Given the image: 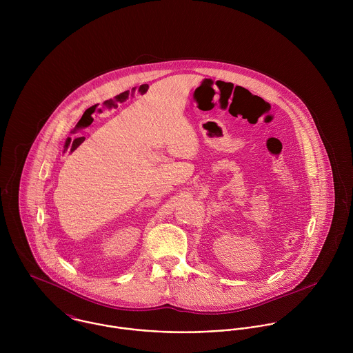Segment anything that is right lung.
Listing matches in <instances>:
<instances>
[{
    "label": "right lung",
    "instance_id": "right-lung-1",
    "mask_svg": "<svg viewBox=\"0 0 353 353\" xmlns=\"http://www.w3.org/2000/svg\"><path fill=\"white\" fill-rule=\"evenodd\" d=\"M81 139H83V137H81ZM83 140H84V139H83Z\"/></svg>",
    "mask_w": 353,
    "mask_h": 353
}]
</instances>
